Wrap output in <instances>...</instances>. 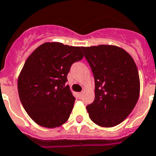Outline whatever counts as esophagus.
Returning <instances> with one entry per match:
<instances>
[{
	"label": "esophagus",
	"instance_id": "34e87169",
	"mask_svg": "<svg viewBox=\"0 0 156 156\" xmlns=\"http://www.w3.org/2000/svg\"><path fill=\"white\" fill-rule=\"evenodd\" d=\"M78 94H79V96H80V97H81V96L82 95V92H80V93H78Z\"/></svg>",
	"mask_w": 156,
	"mask_h": 156
}]
</instances>
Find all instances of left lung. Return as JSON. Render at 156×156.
I'll use <instances>...</instances> for the list:
<instances>
[{
    "label": "left lung",
    "instance_id": "8db88e82",
    "mask_svg": "<svg viewBox=\"0 0 156 156\" xmlns=\"http://www.w3.org/2000/svg\"><path fill=\"white\" fill-rule=\"evenodd\" d=\"M82 49L95 82L94 101L87 107L90 118L100 126H117L131 114L140 97V76L135 61L116 45Z\"/></svg>",
    "mask_w": 156,
    "mask_h": 156
}]
</instances>
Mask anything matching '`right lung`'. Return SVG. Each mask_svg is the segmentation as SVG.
I'll return each instance as SVG.
<instances>
[{"label": "right lung", "mask_w": 156, "mask_h": 156, "mask_svg": "<svg viewBox=\"0 0 156 156\" xmlns=\"http://www.w3.org/2000/svg\"><path fill=\"white\" fill-rule=\"evenodd\" d=\"M82 58V47L45 42L26 59L17 79L19 98L39 126L55 128L68 120L75 98L65 85L67 74Z\"/></svg>", "instance_id": "right-lung-1"}]
</instances>
